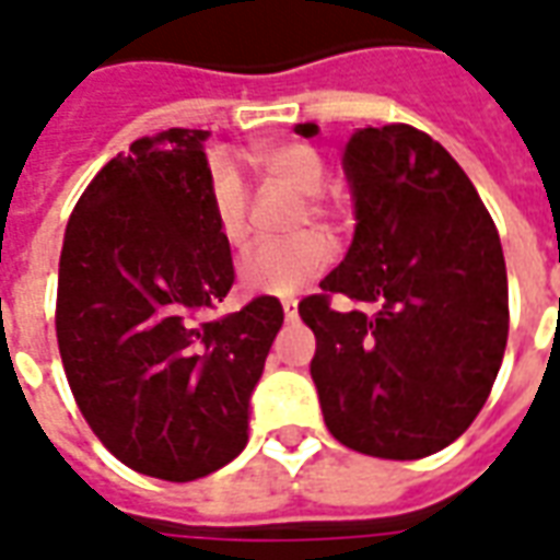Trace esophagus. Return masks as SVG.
I'll return each mask as SVG.
<instances>
[{"mask_svg":"<svg viewBox=\"0 0 560 560\" xmlns=\"http://www.w3.org/2000/svg\"><path fill=\"white\" fill-rule=\"evenodd\" d=\"M281 308H284V317H288V320H296V300H284Z\"/></svg>","mask_w":560,"mask_h":560,"instance_id":"esophagus-1","label":"esophagus"}]
</instances>
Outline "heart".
<instances>
[{
	"instance_id": "b5f03b06",
	"label": "heart",
	"mask_w": 560,
	"mask_h": 560,
	"mask_svg": "<svg viewBox=\"0 0 560 560\" xmlns=\"http://www.w3.org/2000/svg\"><path fill=\"white\" fill-rule=\"evenodd\" d=\"M260 167L288 185L300 197H317L327 185V167L317 149L305 143H284L260 155ZM209 207L219 228L221 240L231 248H243L248 243V191H245L243 173L228 159H215L209 167ZM308 212L317 215L320 207L315 200ZM332 248L320 233H300L291 240L267 243L255 248L240 264V284L248 293H267V296H288L300 291L305 281L315 279L327 267Z\"/></svg>"
}]
</instances>
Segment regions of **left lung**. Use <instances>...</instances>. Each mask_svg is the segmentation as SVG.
<instances>
[{"instance_id":"1","label":"left lung","mask_w":560,"mask_h":560,"mask_svg":"<svg viewBox=\"0 0 560 560\" xmlns=\"http://www.w3.org/2000/svg\"><path fill=\"white\" fill-rule=\"evenodd\" d=\"M317 126H296L315 135ZM353 240L305 296L312 381L336 441L377 458L432 456L489 399L506 348V267L456 159L411 126L357 128L341 155ZM365 310L336 313L328 293Z\"/></svg>"}]
</instances>
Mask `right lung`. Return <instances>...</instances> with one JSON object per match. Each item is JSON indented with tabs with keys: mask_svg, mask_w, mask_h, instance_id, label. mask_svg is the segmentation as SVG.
<instances>
[{
	"mask_svg": "<svg viewBox=\"0 0 560 560\" xmlns=\"http://www.w3.org/2000/svg\"><path fill=\"white\" fill-rule=\"evenodd\" d=\"M209 131L131 143L83 191L66 228L56 339L68 384L122 465L188 482L248 444V405L284 312L257 296L200 324L233 284L209 207Z\"/></svg>",
	"mask_w": 560,
	"mask_h": 560,
	"instance_id": "obj_1",
	"label": "right lung"
}]
</instances>
